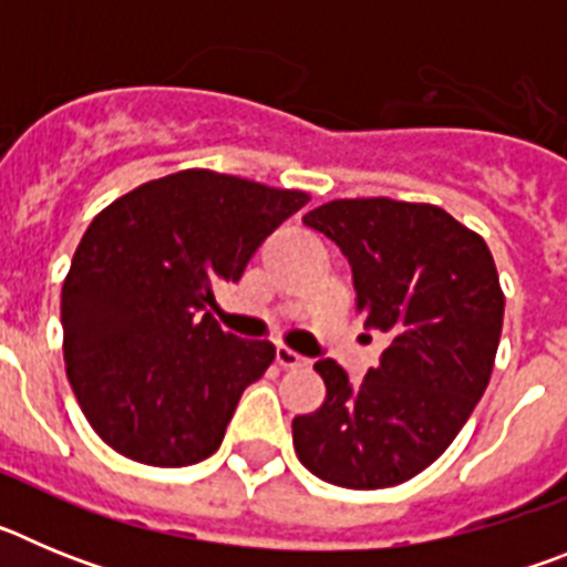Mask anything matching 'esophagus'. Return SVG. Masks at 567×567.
I'll return each instance as SVG.
<instances>
[{"label":"esophagus","instance_id":"1","mask_svg":"<svg viewBox=\"0 0 567 567\" xmlns=\"http://www.w3.org/2000/svg\"><path fill=\"white\" fill-rule=\"evenodd\" d=\"M275 360H278L280 369H300V365L309 363L307 358H300L298 352H292L287 346H278V349H275Z\"/></svg>","mask_w":567,"mask_h":567}]
</instances>
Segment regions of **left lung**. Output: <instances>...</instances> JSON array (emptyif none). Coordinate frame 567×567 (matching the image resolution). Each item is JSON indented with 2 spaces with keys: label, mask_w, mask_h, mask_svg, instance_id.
I'll use <instances>...</instances> for the list:
<instances>
[{
  "label": "left lung",
  "mask_w": 567,
  "mask_h": 567,
  "mask_svg": "<svg viewBox=\"0 0 567 567\" xmlns=\"http://www.w3.org/2000/svg\"><path fill=\"white\" fill-rule=\"evenodd\" d=\"M303 224L338 244L365 329L389 343L358 385L334 360L315 363L327 400L292 420L295 452L332 485H400L452 445L488 385L505 312L497 267L434 204L340 198Z\"/></svg>",
  "instance_id": "1"
}]
</instances>
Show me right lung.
<instances>
[{
    "mask_svg": "<svg viewBox=\"0 0 567 567\" xmlns=\"http://www.w3.org/2000/svg\"><path fill=\"white\" fill-rule=\"evenodd\" d=\"M309 202L213 169L135 187L93 218L62 287L64 365L93 432L124 457L182 468L218 452L235 405L275 360L209 307Z\"/></svg>",
    "mask_w": 567,
    "mask_h": 567,
    "instance_id": "add662e5",
    "label": "right lung"
}]
</instances>
